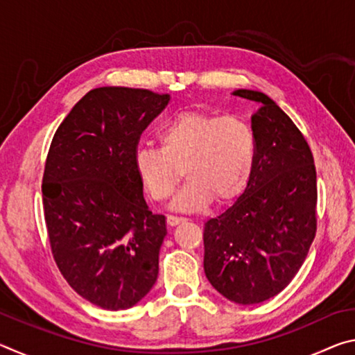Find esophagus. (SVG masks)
Returning <instances> with one entry per match:
<instances>
[{
    "label": "esophagus",
    "instance_id": "1",
    "mask_svg": "<svg viewBox=\"0 0 355 355\" xmlns=\"http://www.w3.org/2000/svg\"><path fill=\"white\" fill-rule=\"evenodd\" d=\"M184 220L186 219L180 218V216H172V214L167 216V225H171V227H175L178 224H182V222H184Z\"/></svg>",
    "mask_w": 355,
    "mask_h": 355
}]
</instances>
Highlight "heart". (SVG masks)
Masks as SVG:
<instances>
[{
    "mask_svg": "<svg viewBox=\"0 0 355 355\" xmlns=\"http://www.w3.org/2000/svg\"><path fill=\"white\" fill-rule=\"evenodd\" d=\"M158 147L136 148L133 166L147 194L164 202L183 175L188 182L173 207L196 211L213 199L224 205L248 188L257 158V137L245 120L189 110L167 120Z\"/></svg>",
    "mask_w": 355,
    "mask_h": 355,
    "instance_id": "1",
    "label": "heart"
}]
</instances>
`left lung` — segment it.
<instances>
[{
	"label": "left lung",
	"instance_id": "1",
	"mask_svg": "<svg viewBox=\"0 0 355 355\" xmlns=\"http://www.w3.org/2000/svg\"><path fill=\"white\" fill-rule=\"evenodd\" d=\"M236 97L260 103L252 116L257 158L248 188L203 230L207 279L228 300L260 304L285 290L316 235V167L304 135L261 92Z\"/></svg>",
	"mask_w": 355,
	"mask_h": 355
}]
</instances>
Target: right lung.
I'll use <instances>...</instances> for the list:
<instances>
[{"mask_svg":"<svg viewBox=\"0 0 355 355\" xmlns=\"http://www.w3.org/2000/svg\"><path fill=\"white\" fill-rule=\"evenodd\" d=\"M169 98L148 89H94L48 150L42 199L53 258L67 284L105 310L133 307L158 277L166 218L144 200L133 156Z\"/></svg>","mask_w":355,"mask_h":355,"instance_id":"1","label":"right lung"}]
</instances>
